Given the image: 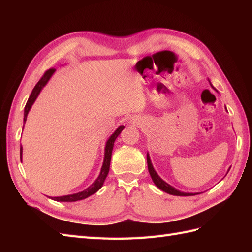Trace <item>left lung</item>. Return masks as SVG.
<instances>
[{"label": "left lung", "mask_w": 252, "mask_h": 252, "mask_svg": "<svg viewBox=\"0 0 252 252\" xmlns=\"http://www.w3.org/2000/svg\"><path fill=\"white\" fill-rule=\"evenodd\" d=\"M208 81H209V80H208ZM209 83H210V81H209ZM210 86L218 93V90L212 86L211 83H210ZM226 110H227V109H226ZM147 165H148V171H149V174H150V177H151L152 181H154L156 186H157L158 188L161 189V190H163V191H165V192H167V193H169V194H172V195H178V196H189V195L200 194L199 192L191 193V192H183V191H180V190H178L177 188L172 187L171 185L168 184V183H166L164 180H162L161 178H159V175L157 173V171L155 170L154 166H152L151 161H150V157H149L148 154H147ZM229 170H230V168L228 169V171H229ZM228 171H227V173H228Z\"/></svg>", "instance_id": "1"}]
</instances>
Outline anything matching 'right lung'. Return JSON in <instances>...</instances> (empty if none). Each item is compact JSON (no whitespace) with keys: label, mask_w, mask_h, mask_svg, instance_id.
Masks as SVG:
<instances>
[{"label":"right lung","mask_w":252,"mask_h":252,"mask_svg":"<svg viewBox=\"0 0 252 252\" xmlns=\"http://www.w3.org/2000/svg\"><path fill=\"white\" fill-rule=\"evenodd\" d=\"M56 69H51L47 70L46 72L44 73L43 77L41 78V80L36 83V85L34 86V88L32 89V93L30 94L28 101L26 103L25 106V109H24V124L27 120V114L32 108V106L33 105V103L35 102L36 97L39 96L40 93L42 91V89L45 87V85L48 83V81L50 80V78L52 77V74L55 73ZM23 128H24V125H23ZM125 127L123 125H121L116 131H114L110 136L109 139L106 142L105 145V152H104V162L102 165V168H101V172L98 174L97 179L91 184L88 188H86L85 190H83L81 192L78 193H73V194H68V195H63V196H49L50 199L58 201V202H77V201H81L86 199V197L90 196L91 194L95 193L96 191L101 189V187L103 186L104 182L106 180V177H107V174L109 172V167H110V161H111V154H112V149H113V144L114 141L117 140V138L119 136V134L122 132ZM22 154H23V147L21 146L20 148V156H21V162H22Z\"/></svg>","instance_id":"obj_1"}]
</instances>
